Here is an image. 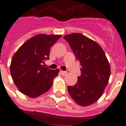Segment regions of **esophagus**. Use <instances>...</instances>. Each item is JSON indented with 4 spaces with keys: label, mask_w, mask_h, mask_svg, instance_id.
Here are the masks:
<instances>
[{
    "label": "esophagus",
    "mask_w": 126,
    "mask_h": 126,
    "mask_svg": "<svg viewBox=\"0 0 126 126\" xmlns=\"http://www.w3.org/2000/svg\"><path fill=\"white\" fill-rule=\"evenodd\" d=\"M61 74H62L63 76H65L66 74H67V71H61Z\"/></svg>",
    "instance_id": "1"
}]
</instances>
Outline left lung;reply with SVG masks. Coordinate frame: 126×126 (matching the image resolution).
Listing matches in <instances>:
<instances>
[{
  "label": "left lung",
  "instance_id": "1",
  "mask_svg": "<svg viewBox=\"0 0 126 126\" xmlns=\"http://www.w3.org/2000/svg\"><path fill=\"white\" fill-rule=\"evenodd\" d=\"M64 38L82 67V75L76 84L68 86V93L78 105L89 106L103 95L111 74L110 64L100 45L82 33L67 34Z\"/></svg>",
  "mask_w": 126,
  "mask_h": 126
}]
</instances>
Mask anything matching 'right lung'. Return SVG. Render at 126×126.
<instances>
[{
	"instance_id": "1",
	"label": "right lung",
	"mask_w": 126,
	"mask_h": 126,
	"mask_svg": "<svg viewBox=\"0 0 126 126\" xmlns=\"http://www.w3.org/2000/svg\"><path fill=\"white\" fill-rule=\"evenodd\" d=\"M61 37V35L38 34L24 42L14 54L10 72L21 93L36 98L51 88L59 70L50 69L43 64L48 59L50 47Z\"/></svg>"
}]
</instances>
